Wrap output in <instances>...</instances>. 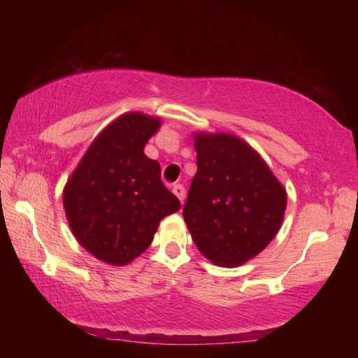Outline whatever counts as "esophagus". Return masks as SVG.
Here are the masks:
<instances>
[{
	"instance_id": "obj_1",
	"label": "esophagus",
	"mask_w": 358,
	"mask_h": 358,
	"mask_svg": "<svg viewBox=\"0 0 358 358\" xmlns=\"http://www.w3.org/2000/svg\"><path fill=\"white\" fill-rule=\"evenodd\" d=\"M173 194L180 199V202L183 203V201H185V194H186L185 186H183V185H175V186H173Z\"/></svg>"
}]
</instances>
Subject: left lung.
<instances>
[{"mask_svg": "<svg viewBox=\"0 0 358 358\" xmlns=\"http://www.w3.org/2000/svg\"><path fill=\"white\" fill-rule=\"evenodd\" d=\"M197 173L183 217L210 262L238 266L262 252L280 230L287 192L251 145L227 132H196Z\"/></svg>", "mask_w": 358, "mask_h": 358, "instance_id": "left-lung-1", "label": "left lung"}]
</instances>
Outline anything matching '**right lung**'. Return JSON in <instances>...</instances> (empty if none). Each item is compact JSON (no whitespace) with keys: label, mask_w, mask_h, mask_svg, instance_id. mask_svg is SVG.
Returning <instances> with one entry per match:
<instances>
[{"label":"right lung","mask_w":358,"mask_h":358,"mask_svg":"<svg viewBox=\"0 0 358 358\" xmlns=\"http://www.w3.org/2000/svg\"><path fill=\"white\" fill-rule=\"evenodd\" d=\"M159 126V117L120 115L96 136L64 186L72 234L102 262H132L151 245L162 217L181 207L161 181L159 162L143 153Z\"/></svg>","instance_id":"1"}]
</instances>
